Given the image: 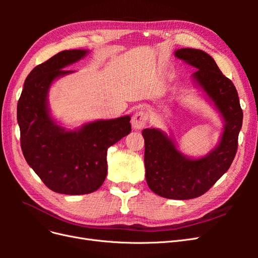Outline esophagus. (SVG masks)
<instances>
[{"instance_id": "1", "label": "esophagus", "mask_w": 258, "mask_h": 258, "mask_svg": "<svg viewBox=\"0 0 258 258\" xmlns=\"http://www.w3.org/2000/svg\"><path fill=\"white\" fill-rule=\"evenodd\" d=\"M148 121V114L145 111H138L131 118L132 128L140 130L144 128Z\"/></svg>"}]
</instances>
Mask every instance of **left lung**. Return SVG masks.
Returning a JSON list of instances; mask_svg holds the SVG:
<instances>
[{
  "label": "left lung",
  "instance_id": "obj_1",
  "mask_svg": "<svg viewBox=\"0 0 258 258\" xmlns=\"http://www.w3.org/2000/svg\"><path fill=\"white\" fill-rule=\"evenodd\" d=\"M174 56L197 70L191 75V82L204 92L224 122L220 142L198 158L183 154L174 137L161 129L142 131L148 187L160 197L187 200L207 192L227 172L237 153L243 113L236 87L210 54L200 49L181 48L174 51Z\"/></svg>",
  "mask_w": 258,
  "mask_h": 258
}]
</instances>
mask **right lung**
I'll return each instance as SVG.
<instances>
[{
    "mask_svg": "<svg viewBox=\"0 0 258 258\" xmlns=\"http://www.w3.org/2000/svg\"><path fill=\"white\" fill-rule=\"evenodd\" d=\"M87 49L60 51L35 67L26 79L17 105L20 143L28 165L49 189L64 195L96 191L107 173V148L130 134V116L98 119L75 129L62 127L50 114L48 93L64 70L87 56Z\"/></svg>",
    "mask_w": 258,
    "mask_h": 258,
    "instance_id": "right-lung-1",
    "label": "right lung"
}]
</instances>
